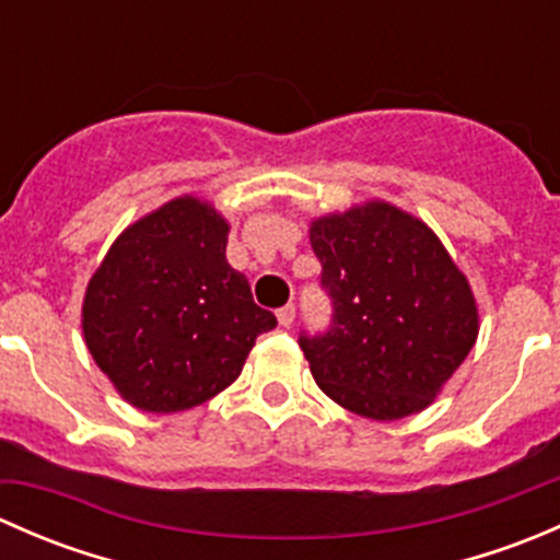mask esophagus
<instances>
[{
    "label": "esophagus",
    "mask_w": 560,
    "mask_h": 560,
    "mask_svg": "<svg viewBox=\"0 0 560 560\" xmlns=\"http://www.w3.org/2000/svg\"><path fill=\"white\" fill-rule=\"evenodd\" d=\"M276 316H279L281 327H290L292 322H295V306H292V303H287L284 308H279V312H276Z\"/></svg>",
    "instance_id": "esophagus-1"
}]
</instances>
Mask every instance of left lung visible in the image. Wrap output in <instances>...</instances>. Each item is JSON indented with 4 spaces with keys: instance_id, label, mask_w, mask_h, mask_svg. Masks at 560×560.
<instances>
[{
    "instance_id": "1",
    "label": "left lung",
    "mask_w": 560,
    "mask_h": 560,
    "mask_svg": "<svg viewBox=\"0 0 560 560\" xmlns=\"http://www.w3.org/2000/svg\"><path fill=\"white\" fill-rule=\"evenodd\" d=\"M332 319L301 332L316 385L371 420L422 411L471 352L477 301L425 222L371 200L308 230Z\"/></svg>"
}]
</instances>
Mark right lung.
<instances>
[{
	"label": "right lung",
	"mask_w": 560,
	"mask_h": 560,
	"mask_svg": "<svg viewBox=\"0 0 560 560\" xmlns=\"http://www.w3.org/2000/svg\"><path fill=\"white\" fill-rule=\"evenodd\" d=\"M230 224L184 195L129 224L83 298V338L127 404L171 415L206 404L241 376L259 332L246 276L230 268Z\"/></svg>",
	"instance_id": "obj_1"
}]
</instances>
